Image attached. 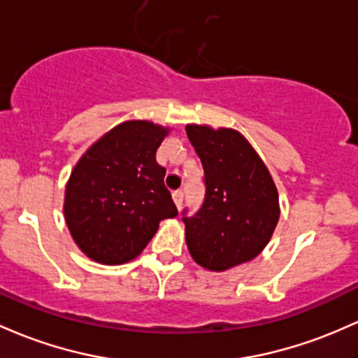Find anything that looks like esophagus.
<instances>
[{
	"mask_svg": "<svg viewBox=\"0 0 358 358\" xmlns=\"http://www.w3.org/2000/svg\"><path fill=\"white\" fill-rule=\"evenodd\" d=\"M173 200H175V203H176V207H182V203H183V192L182 190H175L173 192Z\"/></svg>",
	"mask_w": 358,
	"mask_h": 358,
	"instance_id": "obj_1",
	"label": "esophagus"
}]
</instances>
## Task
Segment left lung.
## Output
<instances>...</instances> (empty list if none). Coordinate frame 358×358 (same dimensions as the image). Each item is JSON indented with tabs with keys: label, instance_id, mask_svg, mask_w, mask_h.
<instances>
[{
	"label": "left lung",
	"instance_id": "1",
	"mask_svg": "<svg viewBox=\"0 0 358 358\" xmlns=\"http://www.w3.org/2000/svg\"><path fill=\"white\" fill-rule=\"evenodd\" d=\"M202 161L206 195L200 209H183L187 246L203 268L222 272L253 260L278 222V194L268 170L238 131L187 125Z\"/></svg>",
	"mask_w": 358,
	"mask_h": 358
}]
</instances>
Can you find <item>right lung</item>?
<instances>
[{
    "instance_id": "add662e5",
    "label": "right lung",
    "mask_w": 358,
    "mask_h": 358,
    "mask_svg": "<svg viewBox=\"0 0 358 358\" xmlns=\"http://www.w3.org/2000/svg\"><path fill=\"white\" fill-rule=\"evenodd\" d=\"M166 129L132 120L117 125L86 151L66 188L64 215L76 245L105 265L141 253L163 219L176 217L156 161Z\"/></svg>"
}]
</instances>
